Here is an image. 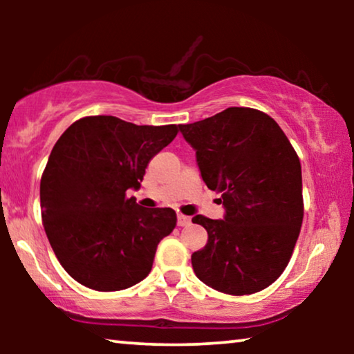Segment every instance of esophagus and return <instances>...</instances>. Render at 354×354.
Instances as JSON below:
<instances>
[{
    "mask_svg": "<svg viewBox=\"0 0 354 354\" xmlns=\"http://www.w3.org/2000/svg\"><path fill=\"white\" fill-rule=\"evenodd\" d=\"M177 224L180 225V227L188 225V224H190V217H187V216H183V214H177Z\"/></svg>",
    "mask_w": 354,
    "mask_h": 354,
    "instance_id": "esophagus-1",
    "label": "esophagus"
}]
</instances>
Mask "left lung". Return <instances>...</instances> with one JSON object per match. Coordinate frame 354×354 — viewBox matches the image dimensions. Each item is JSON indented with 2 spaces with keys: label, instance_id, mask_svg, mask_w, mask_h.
I'll return each instance as SVG.
<instances>
[{
  "label": "left lung",
  "instance_id": "left-lung-1",
  "mask_svg": "<svg viewBox=\"0 0 354 354\" xmlns=\"http://www.w3.org/2000/svg\"><path fill=\"white\" fill-rule=\"evenodd\" d=\"M178 130L225 209L224 219H192L207 232L205 248L192 254L196 277L235 297L261 292L287 268L301 229L298 154L279 124L258 109L227 108Z\"/></svg>",
  "mask_w": 354,
  "mask_h": 354
}]
</instances>
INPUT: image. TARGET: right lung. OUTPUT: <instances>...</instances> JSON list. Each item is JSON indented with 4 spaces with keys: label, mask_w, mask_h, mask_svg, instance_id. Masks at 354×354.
<instances>
[{
    "label": "right lung",
    "mask_w": 354,
    "mask_h": 354,
    "mask_svg": "<svg viewBox=\"0 0 354 354\" xmlns=\"http://www.w3.org/2000/svg\"><path fill=\"white\" fill-rule=\"evenodd\" d=\"M178 125H135L114 115L75 120L57 140L40 182L46 236L66 272L98 292L142 282L177 222L171 207H142L138 190L153 156Z\"/></svg>",
    "instance_id": "right-lung-1"
}]
</instances>
